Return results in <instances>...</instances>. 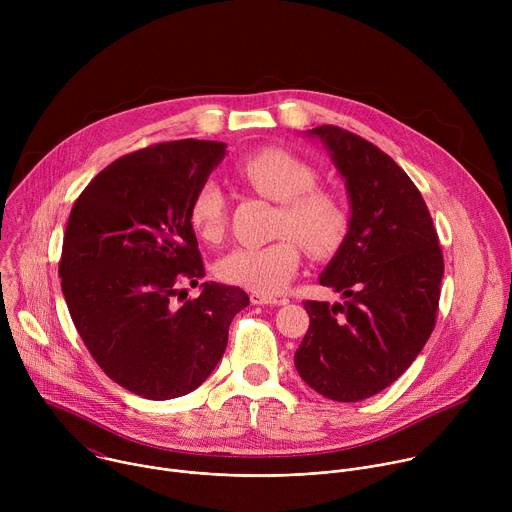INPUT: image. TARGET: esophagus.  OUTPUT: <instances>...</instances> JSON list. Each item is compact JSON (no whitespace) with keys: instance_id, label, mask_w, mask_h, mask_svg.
I'll return each instance as SVG.
<instances>
[{"instance_id":"obj_1","label":"esophagus","mask_w":512,"mask_h":512,"mask_svg":"<svg viewBox=\"0 0 512 512\" xmlns=\"http://www.w3.org/2000/svg\"><path fill=\"white\" fill-rule=\"evenodd\" d=\"M251 304L253 306H281V304H285V300H275V298H269V296L251 294Z\"/></svg>"}]
</instances>
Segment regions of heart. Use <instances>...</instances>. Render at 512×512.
<instances>
[{
    "instance_id": "obj_1",
    "label": "heart",
    "mask_w": 512,
    "mask_h": 512,
    "mask_svg": "<svg viewBox=\"0 0 512 512\" xmlns=\"http://www.w3.org/2000/svg\"><path fill=\"white\" fill-rule=\"evenodd\" d=\"M239 178L261 196L279 202L275 235L263 247H237L216 263V275L259 296H277L296 277L302 263L300 245L314 257L338 251L350 227L344 200L320 190L318 170L306 160L277 148L249 154L237 164ZM188 223L208 243L223 237L227 227V196L214 178L198 184Z\"/></svg>"
}]
</instances>
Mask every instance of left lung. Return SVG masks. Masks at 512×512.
<instances>
[{"label": "left lung", "mask_w": 512, "mask_h": 512, "mask_svg": "<svg viewBox=\"0 0 512 512\" xmlns=\"http://www.w3.org/2000/svg\"><path fill=\"white\" fill-rule=\"evenodd\" d=\"M308 135L324 143L352 212L346 239L320 275L344 302H304L310 328L294 360L314 391L354 403L395 383L425 346L444 257L421 192L385 152L336 125Z\"/></svg>", "instance_id": "obj_1"}]
</instances>
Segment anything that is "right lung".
<instances>
[{"mask_svg":"<svg viewBox=\"0 0 512 512\" xmlns=\"http://www.w3.org/2000/svg\"><path fill=\"white\" fill-rule=\"evenodd\" d=\"M227 154L223 141L180 139L99 172L70 210L58 273L85 346L123 389L154 401L200 387L221 360L241 287L204 281L190 200Z\"/></svg>","mask_w":512,"mask_h":512,"instance_id":"add662e5","label":"right lung"}]
</instances>
